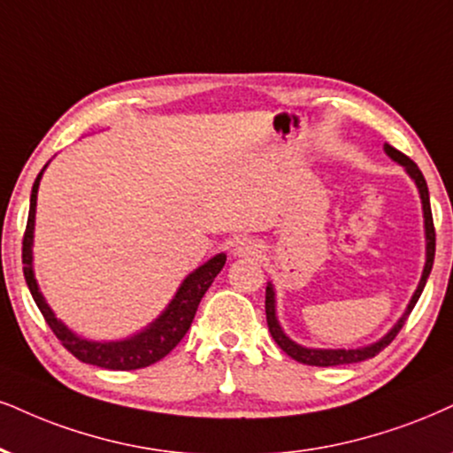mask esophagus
Here are the masks:
<instances>
[{
    "label": "esophagus",
    "instance_id": "obj_1",
    "mask_svg": "<svg viewBox=\"0 0 453 453\" xmlns=\"http://www.w3.org/2000/svg\"><path fill=\"white\" fill-rule=\"evenodd\" d=\"M262 252V245L258 239L243 237L233 245V254L239 256V258H250V256H258Z\"/></svg>",
    "mask_w": 453,
    "mask_h": 453
}]
</instances>
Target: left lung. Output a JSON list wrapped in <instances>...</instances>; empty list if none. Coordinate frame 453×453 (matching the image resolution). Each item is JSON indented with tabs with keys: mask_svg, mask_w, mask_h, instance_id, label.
Wrapping results in <instances>:
<instances>
[{
	"mask_svg": "<svg viewBox=\"0 0 453 453\" xmlns=\"http://www.w3.org/2000/svg\"><path fill=\"white\" fill-rule=\"evenodd\" d=\"M384 150H387V155L393 161H397L405 167V172L410 174L411 180L416 182L418 187V193H420V199H422V211H424V235H426V262H424V271H422V277H420V283H418L414 296H411L410 304H407V309L403 315H401V319L395 323L393 327H390L388 334H384V336L378 340V342L373 344H367V346H359V349H306L303 344H296L294 340H289L286 336V332H283L281 326H279V319H277V311H275V289H273V283L266 286V300H265V309H266V323H269V332L275 342L279 344V349L283 350V353L292 357L298 363H304V365H317V367H329V365H346V363H359V361H365V359H372V357H376L384 346H388L393 342L395 336L399 334V329L405 326L407 321V315H410L411 311H414V306L418 303V298H420L424 286H426V279L431 275V269H433V260H434V225H433V211H431V197H428V187H426V180H424L420 167H418L414 161H411L407 155L401 153L395 147H390V144H384Z\"/></svg>",
	"mask_w": 453,
	"mask_h": 453,
	"instance_id": "left-lung-1",
	"label": "left lung"
}]
</instances>
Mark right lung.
Instances as JSON below:
<instances>
[{
	"label": "right lung",
	"instance_id": "right-lung-1",
	"mask_svg": "<svg viewBox=\"0 0 453 453\" xmlns=\"http://www.w3.org/2000/svg\"><path fill=\"white\" fill-rule=\"evenodd\" d=\"M46 170V165H43ZM43 170L39 172L35 182H33L31 191V205H29V220H27V231L22 237V271H25L27 286L35 300L37 309L42 311L43 319L54 332V336L63 342V346L77 359L90 365L104 367V370H141V367L153 365L159 359L170 353L174 346L184 338L188 332L191 323L195 319V312L208 292L218 273L222 271L226 262V254H216L199 269H195L178 288V292L167 309L155 319L150 326H147L142 332L134 334L130 338L113 340V342H96V340H86L77 334H73L63 321L56 319V315L50 309L43 294L39 292L35 273H33V231H35V205H37V188L39 180H42Z\"/></svg>",
	"mask_w": 453,
	"mask_h": 453
}]
</instances>
